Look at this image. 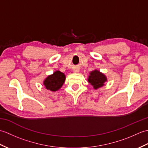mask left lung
Returning a JSON list of instances; mask_svg holds the SVG:
<instances>
[{"mask_svg": "<svg viewBox=\"0 0 148 148\" xmlns=\"http://www.w3.org/2000/svg\"><path fill=\"white\" fill-rule=\"evenodd\" d=\"M88 80V82L93 86L94 88L97 89L98 88L102 87L104 84L103 83L107 81V78L101 72L95 70L91 72Z\"/></svg>", "mask_w": 148, "mask_h": 148, "instance_id": "left-lung-1", "label": "left lung"}]
</instances>
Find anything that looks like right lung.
I'll list each match as a JSON object with an SVG mask.
<instances>
[{
	"label": "right lung",
	"mask_w": 148,
	"mask_h": 148,
	"mask_svg": "<svg viewBox=\"0 0 148 148\" xmlns=\"http://www.w3.org/2000/svg\"><path fill=\"white\" fill-rule=\"evenodd\" d=\"M65 76L64 73L60 71H56L46 78L44 81V85L45 86L46 89L51 90L52 92H55L62 87L65 81Z\"/></svg>",
	"instance_id": "1"
}]
</instances>
